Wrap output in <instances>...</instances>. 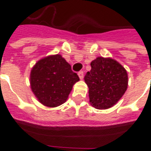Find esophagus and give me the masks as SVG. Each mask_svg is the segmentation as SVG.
Listing matches in <instances>:
<instances>
[{
  "label": "esophagus",
  "instance_id": "obj_1",
  "mask_svg": "<svg viewBox=\"0 0 151 151\" xmlns=\"http://www.w3.org/2000/svg\"><path fill=\"white\" fill-rule=\"evenodd\" d=\"M78 74L80 79L83 78V77H84V73H83V71H79Z\"/></svg>",
  "mask_w": 151,
  "mask_h": 151
}]
</instances>
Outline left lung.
<instances>
[{
	"instance_id": "obj_1",
	"label": "left lung",
	"mask_w": 151,
	"mask_h": 151,
	"mask_svg": "<svg viewBox=\"0 0 151 151\" xmlns=\"http://www.w3.org/2000/svg\"><path fill=\"white\" fill-rule=\"evenodd\" d=\"M85 82L93 107L107 109L119 101L128 86V75L123 66L111 58L98 57L91 63Z\"/></svg>"
}]
</instances>
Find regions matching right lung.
I'll return each mask as SVG.
<instances>
[{"label": "right lung", "mask_w": 151, "mask_h": 151, "mask_svg": "<svg viewBox=\"0 0 151 151\" xmlns=\"http://www.w3.org/2000/svg\"><path fill=\"white\" fill-rule=\"evenodd\" d=\"M79 77L60 55L47 56L39 60L31 73V86L38 100L55 108L67 100Z\"/></svg>", "instance_id": "right-lung-1"}]
</instances>
